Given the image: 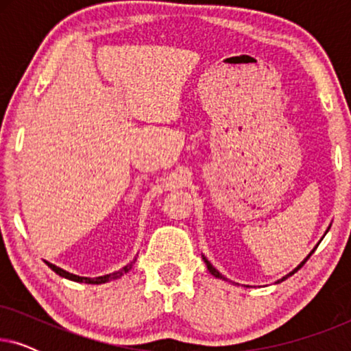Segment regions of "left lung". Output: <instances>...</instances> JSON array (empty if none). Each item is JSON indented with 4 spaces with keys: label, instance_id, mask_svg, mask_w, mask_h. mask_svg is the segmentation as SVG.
Here are the masks:
<instances>
[{
    "label": "left lung",
    "instance_id": "8db88e82",
    "mask_svg": "<svg viewBox=\"0 0 351 351\" xmlns=\"http://www.w3.org/2000/svg\"><path fill=\"white\" fill-rule=\"evenodd\" d=\"M313 251H315V249H313ZM313 251H311V252H313ZM311 252H310V256H311ZM310 256H308V257H306V258H305V261H304V262H302V263H300V265H299V267H297L294 271H291V273H289V275H287V276H292V275H294V273H295L297 270H300V268L305 265V262H306V261H308V258H310ZM204 262H206V265H208V270H209L210 273H213V275H214L215 278H223L222 275H220V273H219L217 270H215V268H214L213 265H210V263H209L208 261H206V258H204ZM287 276H285V278H282V280H286V278H287Z\"/></svg>",
    "mask_w": 351,
    "mask_h": 351
}]
</instances>
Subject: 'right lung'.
<instances>
[{
    "instance_id": "add662e5",
    "label": "right lung",
    "mask_w": 351,
    "mask_h": 351,
    "mask_svg": "<svg viewBox=\"0 0 351 351\" xmlns=\"http://www.w3.org/2000/svg\"><path fill=\"white\" fill-rule=\"evenodd\" d=\"M46 263H47V267L51 268V270H54V271L57 273V275L64 276V278H66V280L76 281V282H88V285H102V282H107V281H110V280H117V278L123 276L124 273L129 271V268L132 267V263H131V265H126V267H123L121 270H118V271H113L112 275L97 276V278H84V276H78V275H71V273L65 271V270H62V268L56 267V265H52V263H49V262H46Z\"/></svg>"
}]
</instances>
